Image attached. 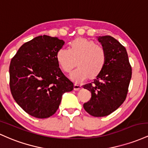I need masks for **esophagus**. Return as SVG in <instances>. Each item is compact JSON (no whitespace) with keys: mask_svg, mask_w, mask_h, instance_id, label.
I'll return each instance as SVG.
<instances>
[{"mask_svg":"<svg viewBox=\"0 0 148 148\" xmlns=\"http://www.w3.org/2000/svg\"><path fill=\"white\" fill-rule=\"evenodd\" d=\"M82 89V86L79 85V84H75L74 85V90L78 91V90H79V89Z\"/></svg>","mask_w":148,"mask_h":148,"instance_id":"1","label":"esophagus"}]
</instances>
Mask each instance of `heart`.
Instances as JSON below:
<instances>
[{
  "label": "heart",
  "instance_id": "1",
  "mask_svg": "<svg viewBox=\"0 0 148 148\" xmlns=\"http://www.w3.org/2000/svg\"><path fill=\"white\" fill-rule=\"evenodd\" d=\"M56 60L65 73H71V79L75 82H82L89 76L94 78L99 75L107 62V53L102 46L94 41L84 38H77L70 42V47H61L56 52Z\"/></svg>",
  "mask_w": 148,
  "mask_h": 148
}]
</instances>
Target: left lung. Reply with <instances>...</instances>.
Masks as SVG:
<instances>
[{"label": "left lung", "mask_w": 148, "mask_h": 148, "mask_svg": "<svg viewBox=\"0 0 148 148\" xmlns=\"http://www.w3.org/2000/svg\"><path fill=\"white\" fill-rule=\"evenodd\" d=\"M98 40L107 53V62L94 82L83 85L92 93V97L84 103V109L94 117L107 116L125 101L132 69L126 48L110 36Z\"/></svg>", "instance_id": "obj_1"}]
</instances>
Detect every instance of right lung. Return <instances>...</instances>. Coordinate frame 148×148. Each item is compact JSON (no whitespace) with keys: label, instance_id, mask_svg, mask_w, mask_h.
Listing matches in <instances>:
<instances>
[{"label":"right lung","instance_id":"add662e5","mask_svg":"<svg viewBox=\"0 0 148 148\" xmlns=\"http://www.w3.org/2000/svg\"><path fill=\"white\" fill-rule=\"evenodd\" d=\"M64 45L56 37L38 36L22 45L11 59L12 95L26 113L36 118L53 115L63 94L73 89V83L61 72L56 58Z\"/></svg>","mask_w":148,"mask_h":148}]
</instances>
